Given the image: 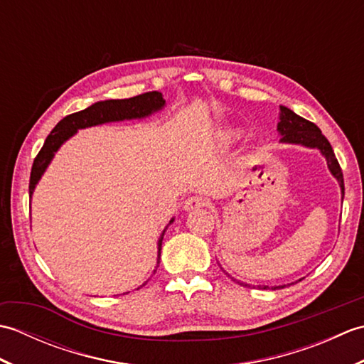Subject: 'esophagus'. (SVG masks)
Returning a JSON list of instances; mask_svg holds the SVG:
<instances>
[{
    "label": "esophagus",
    "mask_w": 364,
    "mask_h": 364,
    "mask_svg": "<svg viewBox=\"0 0 364 364\" xmlns=\"http://www.w3.org/2000/svg\"><path fill=\"white\" fill-rule=\"evenodd\" d=\"M208 205V200L202 196H194L189 197L186 202H184V210L188 211H197L200 208H205Z\"/></svg>",
    "instance_id": "esophagus-1"
}]
</instances>
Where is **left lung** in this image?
Masks as SVG:
<instances>
[{
	"label": "left lung",
	"instance_id": "1",
	"mask_svg": "<svg viewBox=\"0 0 364 364\" xmlns=\"http://www.w3.org/2000/svg\"><path fill=\"white\" fill-rule=\"evenodd\" d=\"M277 128H278V133L282 134L280 142L301 144L305 146H311V149H319L322 151V154L327 159L330 172L333 173V176L339 181V186H341L343 197H344L343 170L335 156L333 149H331V145L327 141V137L322 134V131L316 127L313 122L300 117V115L292 112L291 109H288V107H284V106H282L280 123H278ZM241 284H244V283H241ZM266 288H269V286H264V289ZM277 288H283V286H277Z\"/></svg>",
	"mask_w": 364,
	"mask_h": 364
}]
</instances>
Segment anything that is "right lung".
I'll return each instance as SVG.
<instances>
[{
    "mask_svg": "<svg viewBox=\"0 0 364 364\" xmlns=\"http://www.w3.org/2000/svg\"><path fill=\"white\" fill-rule=\"evenodd\" d=\"M164 103L166 100L162 98L161 92L153 90V92H145V94L131 97V98L98 102L95 105L89 106L87 109L67 115V117H64L56 127L53 128L48 137L45 139V144L41 149V151L37 153V156L33 162V168H31L29 196L33 194L37 181L41 180L46 166H48L50 161L53 159L54 151H58L59 146L63 145L68 137L73 136L80 128H87V127L100 125V123L115 122V120L141 119V117H145V115L161 109V107L164 106ZM166 230L162 231V235L158 241V264H159V257H161L162 239H164Z\"/></svg>",
    "mask_w": 364,
    "mask_h": 364,
    "instance_id": "1",
    "label": "right lung"
}]
</instances>
